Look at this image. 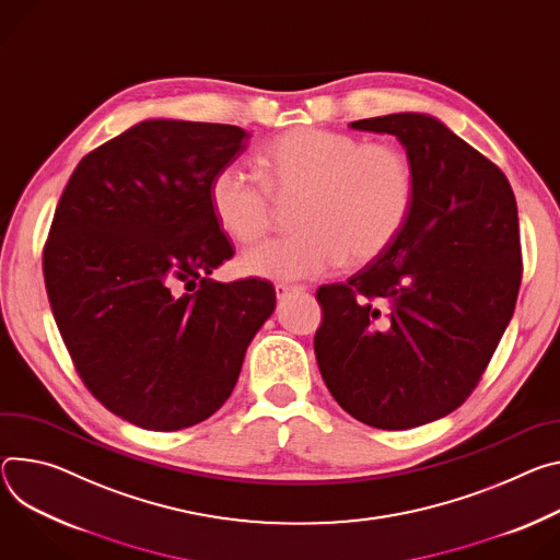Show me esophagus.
<instances>
[{
  "instance_id": "obj_1",
  "label": "esophagus",
  "mask_w": 560,
  "mask_h": 560,
  "mask_svg": "<svg viewBox=\"0 0 560 560\" xmlns=\"http://www.w3.org/2000/svg\"><path fill=\"white\" fill-rule=\"evenodd\" d=\"M306 288L303 285H288V283H277L275 285V292H277V299L279 301H283L285 296H290V294H294V292H303Z\"/></svg>"
}]
</instances>
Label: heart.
<instances>
[{
  "label": "heart",
  "instance_id": "heart-1",
  "mask_svg": "<svg viewBox=\"0 0 560 560\" xmlns=\"http://www.w3.org/2000/svg\"><path fill=\"white\" fill-rule=\"evenodd\" d=\"M257 165L264 185L236 165H223L208 187L217 225L243 245L270 230L275 202L296 200V230L243 254L241 266L252 277L296 281L322 277L346 259L350 266L371 264L413 212V165L395 144L296 127L270 140Z\"/></svg>",
  "mask_w": 560,
  "mask_h": 560
}]
</instances>
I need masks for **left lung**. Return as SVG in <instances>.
I'll list each match as a JSON object with an SVG mask.
<instances>
[{
	"label": "left lung",
	"instance_id": "1",
	"mask_svg": "<svg viewBox=\"0 0 560 560\" xmlns=\"http://www.w3.org/2000/svg\"><path fill=\"white\" fill-rule=\"evenodd\" d=\"M390 133L416 176L397 241L346 283L322 285V377L354 420L401 431L440 420L480 382L521 288L518 208L510 180L427 114L350 122Z\"/></svg>",
	"mask_w": 560,
	"mask_h": 560
}]
</instances>
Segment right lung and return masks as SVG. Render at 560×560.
<instances>
[{"label": "right lung", "instance_id": "1", "mask_svg": "<svg viewBox=\"0 0 560 560\" xmlns=\"http://www.w3.org/2000/svg\"><path fill=\"white\" fill-rule=\"evenodd\" d=\"M247 138L234 125L142 120L80 161L56 208L50 311L84 386L140 429L217 413L275 313L272 283L210 277L234 249L208 187Z\"/></svg>", "mask_w": 560, "mask_h": 560}]
</instances>
